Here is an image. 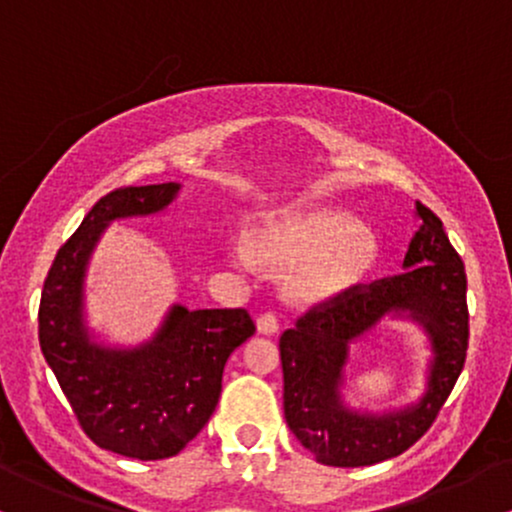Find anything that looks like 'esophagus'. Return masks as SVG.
I'll list each match as a JSON object with an SVG mask.
<instances>
[{
  "mask_svg": "<svg viewBox=\"0 0 512 512\" xmlns=\"http://www.w3.org/2000/svg\"><path fill=\"white\" fill-rule=\"evenodd\" d=\"M257 330L260 334H276L279 332V317L274 313H264L257 317Z\"/></svg>",
  "mask_w": 512,
  "mask_h": 512,
  "instance_id": "34e87169",
  "label": "esophagus"
}]
</instances>
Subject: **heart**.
<instances>
[{
    "instance_id": "b5f03b06",
    "label": "heart",
    "mask_w": 512,
    "mask_h": 512,
    "mask_svg": "<svg viewBox=\"0 0 512 512\" xmlns=\"http://www.w3.org/2000/svg\"><path fill=\"white\" fill-rule=\"evenodd\" d=\"M250 251L238 260H257L272 269H293L289 291L301 303H330L368 279L380 257L378 236L349 211L308 204L269 214L250 231Z\"/></svg>"
}]
</instances>
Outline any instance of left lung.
Segmentation results:
<instances>
[{
	"mask_svg": "<svg viewBox=\"0 0 512 512\" xmlns=\"http://www.w3.org/2000/svg\"><path fill=\"white\" fill-rule=\"evenodd\" d=\"M416 216L421 226L402 274L315 305L279 339L286 424L330 467H368L402 455L431 428L462 373L469 342L464 262L431 209L416 202ZM385 314L425 327L434 351L427 392L411 408L383 415L349 410L341 399L348 344Z\"/></svg>",
	"mask_w": 512,
	"mask_h": 512,
	"instance_id": "obj_1",
	"label": "left lung"
}]
</instances>
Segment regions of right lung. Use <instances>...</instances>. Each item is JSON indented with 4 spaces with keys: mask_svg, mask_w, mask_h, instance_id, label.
Listing matches in <instances>:
<instances>
[{
    "mask_svg": "<svg viewBox=\"0 0 512 512\" xmlns=\"http://www.w3.org/2000/svg\"><path fill=\"white\" fill-rule=\"evenodd\" d=\"M178 182L117 187L98 199L57 250L38 310V339L81 428L98 448L166 460L214 414L223 366L255 334L245 308L187 310L175 303L149 342L117 349L93 342L84 322V276L103 231L117 219L158 214Z\"/></svg>",
    "mask_w": 512,
    "mask_h": 512,
    "instance_id": "1",
    "label": "right lung"
}]
</instances>
